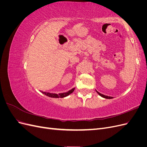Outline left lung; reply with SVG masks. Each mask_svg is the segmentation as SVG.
<instances>
[{"instance_id":"obj_1","label":"left lung","mask_w":147,"mask_h":147,"mask_svg":"<svg viewBox=\"0 0 147 147\" xmlns=\"http://www.w3.org/2000/svg\"><path fill=\"white\" fill-rule=\"evenodd\" d=\"M96 92L98 93V94L99 95V96H100L101 97H104V98H105V99H112L113 98V97H110V96H105V95H104V94H100V92H99L98 91H96Z\"/></svg>"}]
</instances>
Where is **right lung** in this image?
Returning <instances> with one entry per match:
<instances>
[{"label":"right lung","mask_w":147,"mask_h":147,"mask_svg":"<svg viewBox=\"0 0 147 147\" xmlns=\"http://www.w3.org/2000/svg\"><path fill=\"white\" fill-rule=\"evenodd\" d=\"M75 90V88H72V90H70V91L66 92H64V93H60V94H55V93H50V92H43L42 91V92L43 94H44L45 95L50 97H53V98H59V97H61V98H63V97H66L69 96V94H70L71 93H72L74 92V91Z\"/></svg>","instance_id":"add662e5"}]
</instances>
